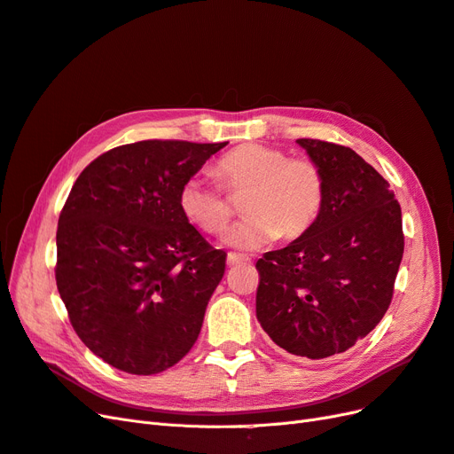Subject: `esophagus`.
<instances>
[{
	"label": "esophagus",
	"mask_w": 454,
	"mask_h": 454,
	"mask_svg": "<svg viewBox=\"0 0 454 454\" xmlns=\"http://www.w3.org/2000/svg\"><path fill=\"white\" fill-rule=\"evenodd\" d=\"M246 263H250V259L248 257H244V255H239V254H227V265L229 267H237V265H246Z\"/></svg>",
	"instance_id": "34e87169"
}]
</instances>
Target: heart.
Wrapping results in <instances>:
<instances>
[{
  "instance_id": "1",
  "label": "heart",
  "mask_w": 454,
  "mask_h": 454,
  "mask_svg": "<svg viewBox=\"0 0 454 454\" xmlns=\"http://www.w3.org/2000/svg\"><path fill=\"white\" fill-rule=\"evenodd\" d=\"M215 174L229 195L242 197L246 215L232 225L225 244L250 252L277 240H295L312 229L325 202V174L309 157H287L284 149L244 144L219 159ZM187 222L208 235L222 232L232 215L225 193L202 177H187L177 193Z\"/></svg>"
}]
</instances>
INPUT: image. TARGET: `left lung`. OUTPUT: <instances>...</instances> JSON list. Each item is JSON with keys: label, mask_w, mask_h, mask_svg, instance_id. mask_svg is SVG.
Here are the masks:
<instances>
[{"label": "left lung", "mask_w": 454, "mask_h": 454, "mask_svg": "<svg viewBox=\"0 0 454 454\" xmlns=\"http://www.w3.org/2000/svg\"><path fill=\"white\" fill-rule=\"evenodd\" d=\"M297 144L325 174V202L309 232L255 263V312L280 348L322 360L354 347L388 310L403 255L402 208L350 147Z\"/></svg>", "instance_id": "1"}]
</instances>
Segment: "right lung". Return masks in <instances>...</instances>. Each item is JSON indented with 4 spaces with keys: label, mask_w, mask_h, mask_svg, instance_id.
Returning a JSON list of instances; mask_svg holds the SVG:
<instances>
[{
    "label": "right lung",
    "mask_w": 454,
    "mask_h": 454,
    "mask_svg": "<svg viewBox=\"0 0 454 454\" xmlns=\"http://www.w3.org/2000/svg\"><path fill=\"white\" fill-rule=\"evenodd\" d=\"M223 144L144 140L79 174L59 217V294L79 339L132 375L172 367L195 345L225 272L223 250L177 208V193Z\"/></svg>",
    "instance_id": "obj_1"
}]
</instances>
